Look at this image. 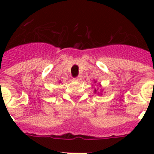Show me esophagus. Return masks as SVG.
Wrapping results in <instances>:
<instances>
[{
	"mask_svg": "<svg viewBox=\"0 0 154 154\" xmlns=\"http://www.w3.org/2000/svg\"><path fill=\"white\" fill-rule=\"evenodd\" d=\"M73 79L75 80V81H80L81 80V77L80 76H78V77H75V78H74Z\"/></svg>",
	"mask_w": 154,
	"mask_h": 154,
	"instance_id": "esophagus-1",
	"label": "esophagus"
}]
</instances>
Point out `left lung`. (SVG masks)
I'll return each mask as SVG.
<instances>
[{
    "label": "left lung",
    "instance_id": "1",
    "mask_svg": "<svg viewBox=\"0 0 154 154\" xmlns=\"http://www.w3.org/2000/svg\"><path fill=\"white\" fill-rule=\"evenodd\" d=\"M95 91H96V90H95Z\"/></svg>",
    "mask_w": 154,
    "mask_h": 154
}]
</instances>
